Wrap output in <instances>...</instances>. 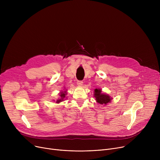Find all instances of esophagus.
Masks as SVG:
<instances>
[{
  "label": "esophagus",
  "mask_w": 160,
  "mask_h": 160,
  "mask_svg": "<svg viewBox=\"0 0 160 160\" xmlns=\"http://www.w3.org/2000/svg\"><path fill=\"white\" fill-rule=\"evenodd\" d=\"M77 85L78 86H82L83 85V82L82 80H77Z\"/></svg>",
  "instance_id": "obj_1"
}]
</instances>
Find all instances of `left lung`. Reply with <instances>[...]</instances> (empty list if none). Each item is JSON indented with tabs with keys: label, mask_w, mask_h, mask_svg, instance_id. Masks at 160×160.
<instances>
[{
	"label": "left lung",
	"mask_w": 160,
	"mask_h": 160,
	"mask_svg": "<svg viewBox=\"0 0 160 160\" xmlns=\"http://www.w3.org/2000/svg\"><path fill=\"white\" fill-rule=\"evenodd\" d=\"M101 89H95V97L96 98L97 102L100 104H106L108 102H110L112 98L110 97L101 93Z\"/></svg>",
	"instance_id": "left-lung-1"
}]
</instances>
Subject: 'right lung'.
Segmentation results:
<instances>
[{
    "mask_svg": "<svg viewBox=\"0 0 160 160\" xmlns=\"http://www.w3.org/2000/svg\"><path fill=\"white\" fill-rule=\"evenodd\" d=\"M66 92L65 91H62V92H61L60 93V98H59V99H58L57 100H56V102H57V103H60V102H62L63 100V98L65 97V95H66Z\"/></svg>",
    "mask_w": 160,
    "mask_h": 160,
    "instance_id": "add662e5",
    "label": "right lung"
}]
</instances>
